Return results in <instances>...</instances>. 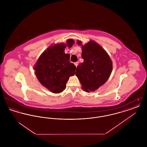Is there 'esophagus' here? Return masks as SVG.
<instances>
[{
  "label": "esophagus",
  "instance_id": "34e87169",
  "mask_svg": "<svg viewBox=\"0 0 147 147\" xmlns=\"http://www.w3.org/2000/svg\"><path fill=\"white\" fill-rule=\"evenodd\" d=\"M78 62H75V63H74V65H76V67H77V66H78Z\"/></svg>",
  "mask_w": 147,
  "mask_h": 147
}]
</instances>
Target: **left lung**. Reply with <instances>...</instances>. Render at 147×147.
Returning a JSON list of instances; mask_svg holds the SVG:
<instances>
[{
  "instance_id": "1",
  "label": "left lung",
  "mask_w": 147,
  "mask_h": 147,
  "mask_svg": "<svg viewBox=\"0 0 147 147\" xmlns=\"http://www.w3.org/2000/svg\"><path fill=\"white\" fill-rule=\"evenodd\" d=\"M77 43L82 47L84 62L78 65L76 75L84 91H95L105 84L110 76L112 60L105 49L93 40L84 45L79 40Z\"/></svg>"
}]
</instances>
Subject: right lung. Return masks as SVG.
Wrapping results in <instances>:
<instances>
[{
    "instance_id": "obj_1",
    "label": "right lung",
    "mask_w": 147,
    "mask_h": 147,
    "mask_svg": "<svg viewBox=\"0 0 147 147\" xmlns=\"http://www.w3.org/2000/svg\"><path fill=\"white\" fill-rule=\"evenodd\" d=\"M68 39L65 43L52 45L39 57L34 67L39 82L53 93L59 94L65 90L69 78L76 74V67L70 63L69 56L64 53L65 49L74 43Z\"/></svg>"
}]
</instances>
